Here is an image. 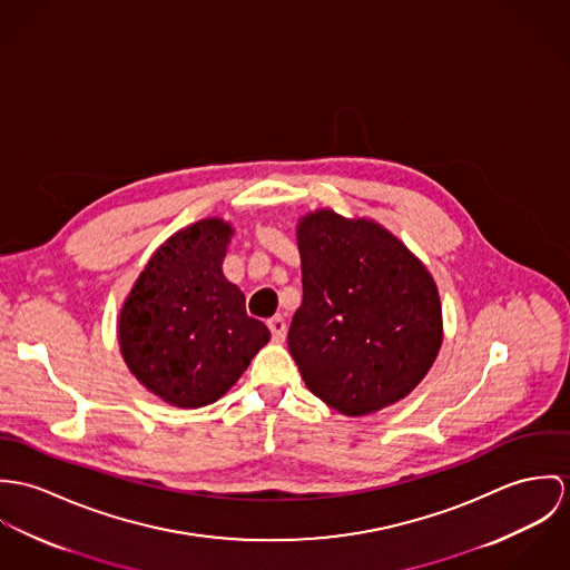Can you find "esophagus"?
<instances>
[{
	"label": "esophagus",
	"mask_w": 570,
	"mask_h": 570,
	"mask_svg": "<svg viewBox=\"0 0 570 570\" xmlns=\"http://www.w3.org/2000/svg\"><path fill=\"white\" fill-rule=\"evenodd\" d=\"M268 330H271L275 343H284V338H286V321H284V316L275 315L273 318H268Z\"/></svg>",
	"instance_id": "34e87169"
}]
</instances>
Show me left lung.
Wrapping results in <instances>:
<instances>
[{
  "mask_svg": "<svg viewBox=\"0 0 570 570\" xmlns=\"http://www.w3.org/2000/svg\"><path fill=\"white\" fill-rule=\"evenodd\" d=\"M304 299L288 350L306 386L358 417L406 397L442 347V302L429 268L367 218L316 209L297 225Z\"/></svg>",
  "mask_w": 570,
  "mask_h": 570,
  "instance_id": "left-lung-1",
  "label": "left lung"
}]
</instances>
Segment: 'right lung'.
I'll return each mask as SVG.
<instances>
[{
  "instance_id": "obj_1",
  "label": "right lung",
  "mask_w": 570,
  "mask_h": 570,
  "mask_svg": "<svg viewBox=\"0 0 570 570\" xmlns=\"http://www.w3.org/2000/svg\"><path fill=\"white\" fill-rule=\"evenodd\" d=\"M234 227L205 218L170 236L144 266L120 311L130 374L179 409L223 397L268 343L245 295L223 273Z\"/></svg>"
}]
</instances>
